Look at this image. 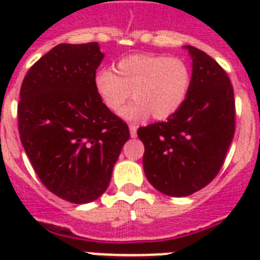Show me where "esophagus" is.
<instances>
[{"label": "esophagus", "mask_w": 260, "mask_h": 260, "mask_svg": "<svg viewBox=\"0 0 260 260\" xmlns=\"http://www.w3.org/2000/svg\"><path fill=\"white\" fill-rule=\"evenodd\" d=\"M129 134L132 138H136V134H138V125L136 124H129Z\"/></svg>", "instance_id": "esophagus-1"}]
</instances>
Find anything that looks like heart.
<instances>
[{
	"mask_svg": "<svg viewBox=\"0 0 260 260\" xmlns=\"http://www.w3.org/2000/svg\"><path fill=\"white\" fill-rule=\"evenodd\" d=\"M193 75L185 59L167 55H132L110 70L100 71L95 89L106 108L120 113L131 93L136 101L121 116L140 120L152 114L166 120L177 113L189 97Z\"/></svg>",
	"mask_w": 260,
	"mask_h": 260,
	"instance_id": "heart-1",
	"label": "heart"
}]
</instances>
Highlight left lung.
I'll list each match as a JSON object with an SVG mask.
<instances>
[{
    "mask_svg": "<svg viewBox=\"0 0 260 260\" xmlns=\"http://www.w3.org/2000/svg\"><path fill=\"white\" fill-rule=\"evenodd\" d=\"M193 59L189 97L167 121L140 126L147 179L160 193L186 197L221 169L235 135L234 87L214 59L185 46Z\"/></svg>",
    "mask_w": 260,
    "mask_h": 260,
    "instance_id": "8db88e82",
    "label": "left lung"
}]
</instances>
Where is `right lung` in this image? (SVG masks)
Segmentation results:
<instances>
[{"mask_svg":"<svg viewBox=\"0 0 260 260\" xmlns=\"http://www.w3.org/2000/svg\"><path fill=\"white\" fill-rule=\"evenodd\" d=\"M98 43L58 44L26 73L17 106L18 132L43 185L73 204L105 193L129 129L102 102Z\"/></svg>","mask_w":260,"mask_h":260,"instance_id":"1","label":"right lung"}]
</instances>
